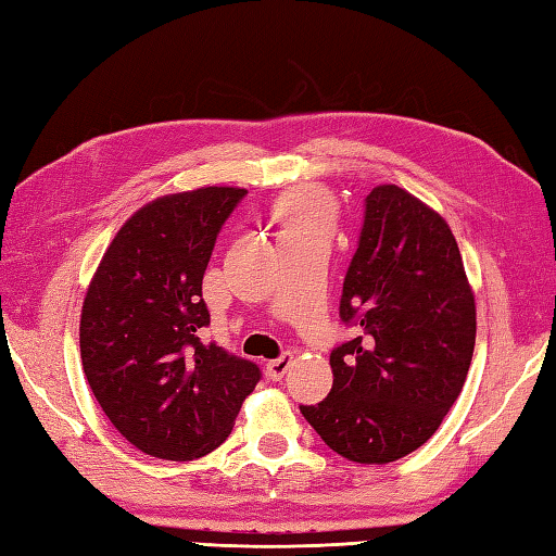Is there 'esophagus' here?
I'll return each mask as SVG.
<instances>
[{"instance_id": "obj_1", "label": "esophagus", "mask_w": 556, "mask_h": 556, "mask_svg": "<svg viewBox=\"0 0 556 556\" xmlns=\"http://www.w3.org/2000/svg\"><path fill=\"white\" fill-rule=\"evenodd\" d=\"M289 365H291V353H281L279 358H271V361H267V365H265V372H267V377L269 380H281V377L287 375V370H289Z\"/></svg>"}]
</instances>
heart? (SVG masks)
Listing matches in <instances>:
<instances>
[{"mask_svg": "<svg viewBox=\"0 0 556 556\" xmlns=\"http://www.w3.org/2000/svg\"><path fill=\"white\" fill-rule=\"evenodd\" d=\"M271 217L279 224L281 239L299 233L329 236L334 224V203L320 188H293V191L277 198L275 207H271Z\"/></svg>", "mask_w": 556, "mask_h": 556, "instance_id": "heart-1", "label": "heart"}]
</instances>
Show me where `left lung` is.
<instances>
[{"instance_id": "8db88e82", "label": "left lung", "mask_w": 556, "mask_h": 556, "mask_svg": "<svg viewBox=\"0 0 556 556\" xmlns=\"http://www.w3.org/2000/svg\"><path fill=\"white\" fill-rule=\"evenodd\" d=\"M339 315L358 334L329 356L332 392L301 413L356 464L416 452L458 399L476 346V296L440 212L394 184L372 188Z\"/></svg>"}]
</instances>
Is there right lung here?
Wrapping results in <instances>:
<instances>
[{
  "instance_id": "obj_1",
  "label": "right lung",
  "mask_w": 556,
  "mask_h": 556,
  "mask_svg": "<svg viewBox=\"0 0 556 556\" xmlns=\"http://www.w3.org/2000/svg\"><path fill=\"white\" fill-rule=\"evenodd\" d=\"M245 188L203 186L136 210L104 251L80 311V361L104 416L140 452L193 460L227 440L260 380L210 325L203 275Z\"/></svg>"
}]
</instances>
